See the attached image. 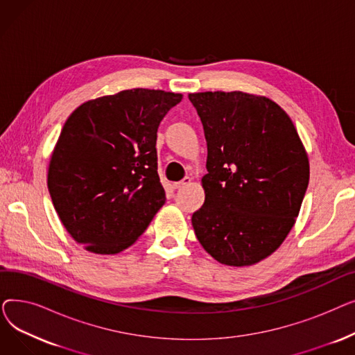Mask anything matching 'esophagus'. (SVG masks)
Returning a JSON list of instances; mask_svg holds the SVG:
<instances>
[{
	"label": "esophagus",
	"instance_id": "obj_1",
	"mask_svg": "<svg viewBox=\"0 0 355 355\" xmlns=\"http://www.w3.org/2000/svg\"><path fill=\"white\" fill-rule=\"evenodd\" d=\"M190 184H191V178H190V177H184L181 181L174 182V184H173V187H174L175 190H180V189L187 187V185H190Z\"/></svg>",
	"mask_w": 355,
	"mask_h": 355
}]
</instances>
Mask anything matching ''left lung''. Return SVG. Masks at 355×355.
Listing matches in <instances>:
<instances>
[{"mask_svg": "<svg viewBox=\"0 0 355 355\" xmlns=\"http://www.w3.org/2000/svg\"><path fill=\"white\" fill-rule=\"evenodd\" d=\"M207 141L206 200L191 223L229 266L272 254L291 232L309 182L304 145L286 112L243 92L190 93Z\"/></svg>", "mask_w": 355, "mask_h": 355, "instance_id": "left-lung-1", "label": "left lung"}]
</instances>
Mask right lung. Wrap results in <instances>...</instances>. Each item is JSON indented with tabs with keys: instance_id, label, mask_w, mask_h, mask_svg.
I'll use <instances>...</instances> for the list:
<instances>
[{
	"instance_id": "right-lung-1",
	"label": "right lung",
	"mask_w": 355,
	"mask_h": 355,
	"mask_svg": "<svg viewBox=\"0 0 355 355\" xmlns=\"http://www.w3.org/2000/svg\"><path fill=\"white\" fill-rule=\"evenodd\" d=\"M180 93L122 90L80 105L53 151L47 185L70 236L86 250L129 248L164 206L157 130Z\"/></svg>"
}]
</instances>
